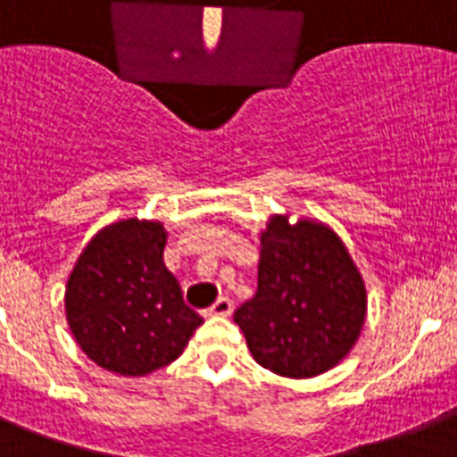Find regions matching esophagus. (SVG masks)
I'll return each instance as SVG.
<instances>
[{
  "instance_id": "34e87169",
  "label": "esophagus",
  "mask_w": 457,
  "mask_h": 457,
  "mask_svg": "<svg viewBox=\"0 0 457 457\" xmlns=\"http://www.w3.org/2000/svg\"><path fill=\"white\" fill-rule=\"evenodd\" d=\"M233 311V303L231 299H226V296H220V299L214 301L210 308H207V315H221V318H226V315H231Z\"/></svg>"
}]
</instances>
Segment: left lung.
Instances as JSON below:
<instances>
[{"label":"left lung","mask_w":457,"mask_h":457,"mask_svg":"<svg viewBox=\"0 0 457 457\" xmlns=\"http://www.w3.org/2000/svg\"><path fill=\"white\" fill-rule=\"evenodd\" d=\"M256 294L236 311L256 364L312 378L355 348L367 287L338 233L318 220L273 214L259 236Z\"/></svg>","instance_id":"1"}]
</instances>
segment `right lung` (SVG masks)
<instances>
[{"label": "right lung", "instance_id": "1", "mask_svg": "<svg viewBox=\"0 0 457 457\" xmlns=\"http://www.w3.org/2000/svg\"><path fill=\"white\" fill-rule=\"evenodd\" d=\"M161 221L120 220L90 237L65 287L67 324L97 367L135 378L168 367L203 318L165 269Z\"/></svg>", "mask_w": 457, "mask_h": 457}]
</instances>
